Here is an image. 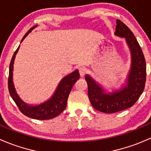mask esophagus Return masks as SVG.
Returning <instances> with one entry per match:
<instances>
[{"instance_id":"obj_1","label":"esophagus","mask_w":151,"mask_h":151,"mask_svg":"<svg viewBox=\"0 0 151 151\" xmlns=\"http://www.w3.org/2000/svg\"><path fill=\"white\" fill-rule=\"evenodd\" d=\"M78 71H79V73H80V76H81V77H83V76L86 74V70L84 67H79Z\"/></svg>"}]
</instances>
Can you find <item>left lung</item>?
<instances>
[{"mask_svg":"<svg viewBox=\"0 0 151 151\" xmlns=\"http://www.w3.org/2000/svg\"><path fill=\"white\" fill-rule=\"evenodd\" d=\"M118 36L126 38L132 54V68L127 86L119 91L105 94L102 88L89 76H86L88 95L93 108L105 113H113L131 108L142 94L146 81V63L143 52L134 35L121 20H116Z\"/></svg>","mask_w":151,"mask_h":151,"instance_id":"obj_1","label":"left lung"}]
</instances>
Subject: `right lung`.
<instances>
[{
	"label": "right lung",
	"instance_id": "1",
	"mask_svg": "<svg viewBox=\"0 0 151 151\" xmlns=\"http://www.w3.org/2000/svg\"><path fill=\"white\" fill-rule=\"evenodd\" d=\"M36 26H34L27 32V33L23 37L22 41L24 39L26 36ZM21 41V42H22ZM19 46L17 48L11 60L10 65H9V79H8V87H9V94L14 101L16 105L20 111L25 115L26 116L38 120H48V119H54L56 116H59L61 113L64 111L67 106L68 96L73 86L74 83L79 79V73L78 70L73 72L72 73L65 76L62 79L59 86L56 90L55 93L53 97L47 102L41 104L37 106H28L27 104L23 102L19 97H18L14 87L13 81H12V71H13V65L14 61L15 56L17 53Z\"/></svg>",
	"mask_w": 151,
	"mask_h": 151
}]
</instances>
